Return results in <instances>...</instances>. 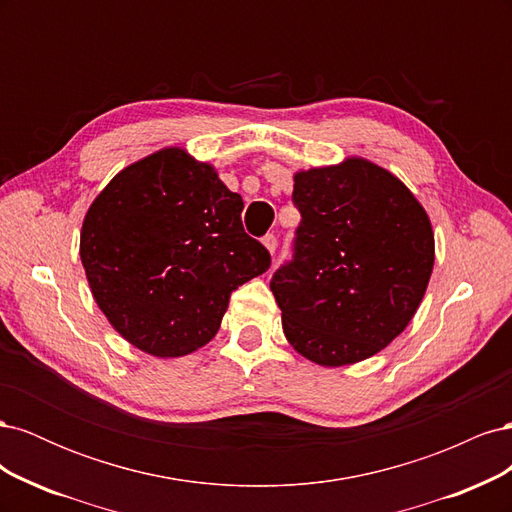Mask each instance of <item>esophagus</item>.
Returning a JSON list of instances; mask_svg holds the SVG:
<instances>
[{"instance_id":"34e87169","label":"esophagus","mask_w":512,"mask_h":512,"mask_svg":"<svg viewBox=\"0 0 512 512\" xmlns=\"http://www.w3.org/2000/svg\"><path fill=\"white\" fill-rule=\"evenodd\" d=\"M262 243H265V247H267L271 254H275V250H277V237L273 235V232H269V235L262 237Z\"/></svg>"}]
</instances>
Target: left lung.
Listing matches in <instances>:
<instances>
[{
    "label": "left lung",
    "mask_w": 512,
    "mask_h": 512,
    "mask_svg": "<svg viewBox=\"0 0 512 512\" xmlns=\"http://www.w3.org/2000/svg\"><path fill=\"white\" fill-rule=\"evenodd\" d=\"M292 258L271 277L292 348L339 367L408 327L433 269L425 209L389 170L361 158L294 175Z\"/></svg>",
    "instance_id": "1"
}]
</instances>
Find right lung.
I'll use <instances>...</instances> for the list:
<instances>
[{
	"label": "right lung",
	"instance_id": "obj_1",
	"mask_svg": "<svg viewBox=\"0 0 512 512\" xmlns=\"http://www.w3.org/2000/svg\"><path fill=\"white\" fill-rule=\"evenodd\" d=\"M241 211V196L183 149L123 168L81 230L89 288L108 322L162 359L211 342L232 290L271 267Z\"/></svg>",
	"mask_w": 512,
	"mask_h": 512
}]
</instances>
